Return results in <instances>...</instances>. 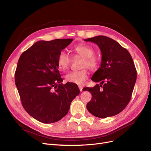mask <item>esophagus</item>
Masks as SVG:
<instances>
[{"label":"esophagus","instance_id":"esophagus-1","mask_svg":"<svg viewBox=\"0 0 151 151\" xmlns=\"http://www.w3.org/2000/svg\"><path fill=\"white\" fill-rule=\"evenodd\" d=\"M78 87H79V89H80V91H81V92H82V91H83V88L82 86H79Z\"/></svg>","mask_w":151,"mask_h":151}]
</instances>
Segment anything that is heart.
Returning a JSON list of instances; mask_svg holds the SVG:
<instances>
[{
	"instance_id": "heart-1",
	"label": "heart",
	"mask_w": 151,
	"mask_h": 151,
	"mask_svg": "<svg viewBox=\"0 0 151 151\" xmlns=\"http://www.w3.org/2000/svg\"><path fill=\"white\" fill-rule=\"evenodd\" d=\"M73 52L76 55L84 58L82 62L81 68L89 67L91 69L95 68L97 65V60L94 57V50L89 45L86 44L77 45L73 47ZM71 62V58L64 50H62L57 57V65L59 70L65 71L69 68ZM88 78V72L86 69H82L79 71H70L65 76L66 81L78 85L83 84Z\"/></svg>"
}]
</instances>
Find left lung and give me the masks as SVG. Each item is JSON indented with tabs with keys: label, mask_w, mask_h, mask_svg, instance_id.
Returning a JSON list of instances; mask_svg holds the SVG:
<instances>
[{
	"label": "left lung",
	"mask_w": 151,
	"mask_h": 151,
	"mask_svg": "<svg viewBox=\"0 0 151 151\" xmlns=\"http://www.w3.org/2000/svg\"><path fill=\"white\" fill-rule=\"evenodd\" d=\"M84 41L96 44L102 54L101 67L91 78L100 84L83 89L92 95L87 109L102 119L119 114L128 104L136 81L133 58L126 49L107 36H97Z\"/></svg>",
	"instance_id": "obj_1"
}]
</instances>
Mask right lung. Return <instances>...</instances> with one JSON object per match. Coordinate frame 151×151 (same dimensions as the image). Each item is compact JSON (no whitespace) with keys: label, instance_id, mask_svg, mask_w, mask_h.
<instances>
[{"label":"right lung","instance_id":"obj_1","mask_svg":"<svg viewBox=\"0 0 151 151\" xmlns=\"http://www.w3.org/2000/svg\"><path fill=\"white\" fill-rule=\"evenodd\" d=\"M73 39L36 42L19 57L15 74V84L22 106L31 116L43 123L61 120L71 102L80 94L77 84H63L57 57Z\"/></svg>","mask_w":151,"mask_h":151}]
</instances>
